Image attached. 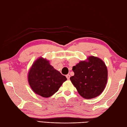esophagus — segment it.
<instances>
[{
  "mask_svg": "<svg viewBox=\"0 0 127 127\" xmlns=\"http://www.w3.org/2000/svg\"><path fill=\"white\" fill-rule=\"evenodd\" d=\"M66 78H67V79H69V78H70V75L69 74H67L66 76Z\"/></svg>",
  "mask_w": 127,
  "mask_h": 127,
  "instance_id": "34e87169",
  "label": "esophagus"
}]
</instances>
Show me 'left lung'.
<instances>
[{
  "label": "left lung",
  "instance_id": "left-lung-1",
  "mask_svg": "<svg viewBox=\"0 0 127 127\" xmlns=\"http://www.w3.org/2000/svg\"><path fill=\"white\" fill-rule=\"evenodd\" d=\"M73 76L70 80L77 92L85 99L100 95L106 86L108 71L101 59L89 56L86 60L80 61L72 68Z\"/></svg>",
  "mask_w": 127,
  "mask_h": 127
}]
</instances>
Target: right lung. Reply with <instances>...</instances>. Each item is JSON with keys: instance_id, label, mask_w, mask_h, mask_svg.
<instances>
[{"instance_id": "obj_1", "label": "right lung", "mask_w": 127, "mask_h": 127, "mask_svg": "<svg viewBox=\"0 0 127 127\" xmlns=\"http://www.w3.org/2000/svg\"><path fill=\"white\" fill-rule=\"evenodd\" d=\"M27 77L33 92L43 97L52 96L67 80L65 76L51 65L49 60L42 57L33 63Z\"/></svg>"}]
</instances>
